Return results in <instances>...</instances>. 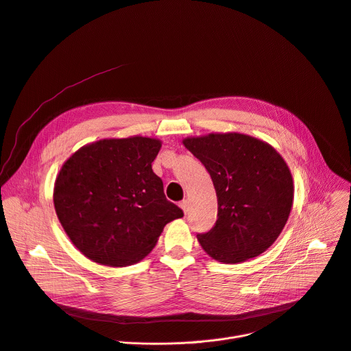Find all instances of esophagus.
Instances as JSON below:
<instances>
[{"instance_id": "1", "label": "esophagus", "mask_w": 351, "mask_h": 351, "mask_svg": "<svg viewBox=\"0 0 351 351\" xmlns=\"http://www.w3.org/2000/svg\"><path fill=\"white\" fill-rule=\"evenodd\" d=\"M179 207L183 210V213L186 214L187 211H189V204H187V200H182L180 203H179Z\"/></svg>"}]
</instances>
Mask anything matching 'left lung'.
I'll return each mask as SVG.
<instances>
[{
  "label": "left lung",
  "instance_id": "1",
  "mask_svg": "<svg viewBox=\"0 0 351 351\" xmlns=\"http://www.w3.org/2000/svg\"><path fill=\"white\" fill-rule=\"evenodd\" d=\"M183 145L206 167L217 193V221L197 235L202 247L222 263L259 256L278 238L293 207V176L282 156L239 133L187 137Z\"/></svg>",
  "mask_w": 351,
  "mask_h": 351
}]
</instances>
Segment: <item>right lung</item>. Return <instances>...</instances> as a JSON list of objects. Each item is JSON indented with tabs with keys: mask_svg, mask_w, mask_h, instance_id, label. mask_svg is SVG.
I'll return each instance as SVG.
<instances>
[{
	"mask_svg": "<svg viewBox=\"0 0 351 351\" xmlns=\"http://www.w3.org/2000/svg\"><path fill=\"white\" fill-rule=\"evenodd\" d=\"M161 145L140 136L105 138L84 145L61 167L56 214L88 259L112 267L134 265L154 249L168 222L183 217L152 172Z\"/></svg>",
	"mask_w": 351,
	"mask_h": 351,
	"instance_id": "right-lung-1",
	"label": "right lung"
}]
</instances>
